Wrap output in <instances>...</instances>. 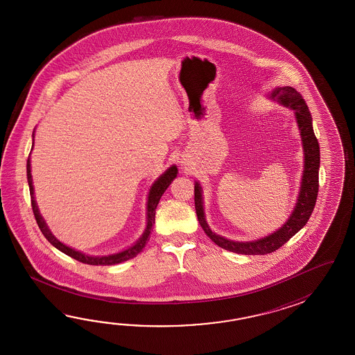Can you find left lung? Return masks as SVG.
<instances>
[{
	"label": "left lung",
	"mask_w": 355,
	"mask_h": 355,
	"mask_svg": "<svg viewBox=\"0 0 355 355\" xmlns=\"http://www.w3.org/2000/svg\"><path fill=\"white\" fill-rule=\"evenodd\" d=\"M268 96L295 112V121L300 129L302 148H303V156H304L300 193L297 196L293 211L289 216L287 222L272 234L254 241H234L223 236H219L216 232H213L211 227L207 223L205 213H204L203 190L198 181L194 184L196 216L205 234L216 245H218L219 248L232 251L236 254H242V255H265V254L274 252L275 250L279 249L280 246H283L291 237H293L309 222L312 211L315 208L317 193H318L320 146L312 127V116L309 113V106L302 98L301 94L297 92V90L291 86H283V87L278 86L270 94H268Z\"/></svg>",
	"instance_id": "obj_1"
}]
</instances>
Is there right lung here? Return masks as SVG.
<instances>
[{
  "label": "right lung",
  "instance_id": "obj_1",
  "mask_svg": "<svg viewBox=\"0 0 355 355\" xmlns=\"http://www.w3.org/2000/svg\"><path fill=\"white\" fill-rule=\"evenodd\" d=\"M34 133L35 132H33V147H34ZM26 176H28V184H29V190H31L33 211H34V216H35V219H37L39 228H40L42 234H44L46 240L51 242L55 249L60 250V251H62L63 254H66L68 257H73L77 261H81L83 264L115 265L121 264L123 261H127L129 259L137 257L144 250L146 243L150 240L152 226L155 223V214H156L157 204H159L162 194L165 193V190L170 187V184L178 176V167L175 166V165L168 167L166 171L161 175L159 178H157L156 181L152 184L150 193H148V198H147V217H146L147 218V225H146L142 236L132 246H129L128 249L123 250V251H119V252H115V254H110V255H87L85 252L77 251V250L72 249V248H69L67 245H64L63 242H60L51 232V230H49V227L46 225V220L42 217V214L39 211L37 200H35V196H34V185H33V178H31V157L26 161Z\"/></svg>",
  "mask_w": 355,
  "mask_h": 355
}]
</instances>
